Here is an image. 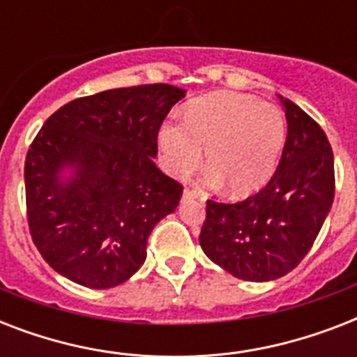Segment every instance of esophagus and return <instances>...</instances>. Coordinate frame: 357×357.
Returning <instances> with one entry per match:
<instances>
[{"mask_svg":"<svg viewBox=\"0 0 357 357\" xmlns=\"http://www.w3.org/2000/svg\"><path fill=\"white\" fill-rule=\"evenodd\" d=\"M195 198H200V202L206 200V198H204V195L196 192V190H190V189L183 190V200H195Z\"/></svg>","mask_w":357,"mask_h":357,"instance_id":"34e87169","label":"esophagus"}]
</instances>
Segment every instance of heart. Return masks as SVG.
Masks as SVG:
<instances>
[{
  "label": "heart",
  "mask_w": 357,
  "mask_h": 357,
  "mask_svg": "<svg viewBox=\"0 0 357 357\" xmlns=\"http://www.w3.org/2000/svg\"><path fill=\"white\" fill-rule=\"evenodd\" d=\"M287 140V122L276 105L237 92H215L190 103L185 126L165 122L157 142L162 167L185 176L206 148L209 167L202 183L228 185L231 196H248L272 178Z\"/></svg>",
  "instance_id": "b5f03b06"
}]
</instances>
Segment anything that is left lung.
Returning a JSON list of instances; mask_svg holds the SVG:
<instances>
[{
    "mask_svg": "<svg viewBox=\"0 0 357 357\" xmlns=\"http://www.w3.org/2000/svg\"><path fill=\"white\" fill-rule=\"evenodd\" d=\"M287 140L271 181L246 200H207L200 246L224 271L246 282L291 272L315 243L333 204V151L310 114L280 96Z\"/></svg>",
    "mask_w": 357,
    "mask_h": 357,
    "instance_id": "obj_1",
    "label": "left lung"
}]
</instances>
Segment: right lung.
I'll list each match as a JSON object with an SVG mask.
<instances>
[{"mask_svg":"<svg viewBox=\"0 0 357 357\" xmlns=\"http://www.w3.org/2000/svg\"><path fill=\"white\" fill-rule=\"evenodd\" d=\"M183 96L165 83L113 89L44 122L25 159L27 220L61 276L111 289L142 266L151 229L183 192L153 162L159 128Z\"/></svg>","mask_w":357,"mask_h":357,"instance_id":"add662e5","label":"right lung"}]
</instances>
